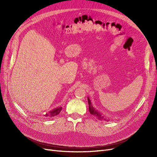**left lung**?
I'll list each match as a JSON object with an SVG mask.
<instances>
[{"label":"left lung","mask_w":157,"mask_h":157,"mask_svg":"<svg viewBox=\"0 0 157 157\" xmlns=\"http://www.w3.org/2000/svg\"><path fill=\"white\" fill-rule=\"evenodd\" d=\"M88 106H89V111L90 114H92L95 118L99 120H106V121H109V118H107L105 117V115H104L102 113L99 112L98 110H97L95 108H94V107L92 105L91 101H90V98L88 97Z\"/></svg>","instance_id":"8db88e82"}]
</instances>
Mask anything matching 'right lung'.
I'll return each mask as SVG.
<instances>
[{"label":"right lung","instance_id":"add662e5","mask_svg":"<svg viewBox=\"0 0 157 157\" xmlns=\"http://www.w3.org/2000/svg\"><path fill=\"white\" fill-rule=\"evenodd\" d=\"M62 107H59V108H56L50 111H49L48 113H46L45 114H44V117H55L56 116L57 114H59L60 111H62Z\"/></svg>","mask_w":157,"mask_h":157}]
</instances>
